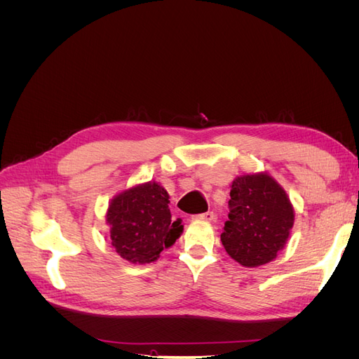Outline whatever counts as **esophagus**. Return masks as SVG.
Returning a JSON list of instances; mask_svg holds the SVG:
<instances>
[{"label": "esophagus", "mask_w": 359, "mask_h": 359, "mask_svg": "<svg viewBox=\"0 0 359 359\" xmlns=\"http://www.w3.org/2000/svg\"><path fill=\"white\" fill-rule=\"evenodd\" d=\"M194 220H205V222H211L214 219V214L212 212H203V214H198V215H193Z\"/></svg>", "instance_id": "esophagus-1"}]
</instances>
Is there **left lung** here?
Masks as SVG:
<instances>
[{
    "label": "left lung",
    "mask_w": 359,
    "mask_h": 359,
    "mask_svg": "<svg viewBox=\"0 0 359 359\" xmlns=\"http://www.w3.org/2000/svg\"><path fill=\"white\" fill-rule=\"evenodd\" d=\"M227 217L220 235L224 250L238 264L256 268L285 247L295 212L283 187L260 172L233 180Z\"/></svg>",
    "instance_id": "obj_1"
}]
</instances>
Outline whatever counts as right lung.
<instances>
[{
  "label": "right lung",
  "mask_w": 359,
  "mask_h": 359,
  "mask_svg": "<svg viewBox=\"0 0 359 359\" xmlns=\"http://www.w3.org/2000/svg\"><path fill=\"white\" fill-rule=\"evenodd\" d=\"M106 222L116 253L132 264L154 262L163 248L178 240L184 227L181 219H172L169 194L157 182L139 184L116 194Z\"/></svg>",
  "instance_id": "add662e5"
}]
</instances>
